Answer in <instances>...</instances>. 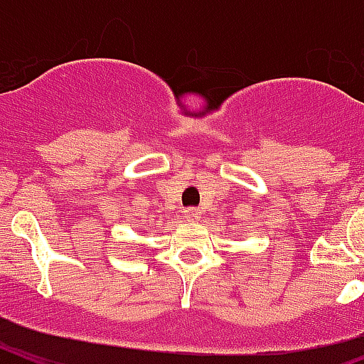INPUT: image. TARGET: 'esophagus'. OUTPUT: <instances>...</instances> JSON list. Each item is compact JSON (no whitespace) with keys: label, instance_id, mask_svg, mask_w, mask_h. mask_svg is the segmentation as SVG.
I'll list each match as a JSON object with an SVG mask.
<instances>
[{"label":"esophagus","instance_id":"obj_1","mask_svg":"<svg viewBox=\"0 0 364 364\" xmlns=\"http://www.w3.org/2000/svg\"><path fill=\"white\" fill-rule=\"evenodd\" d=\"M199 215H201V212H199L196 206H190L185 212V218L188 219V221H196V219H199Z\"/></svg>","mask_w":364,"mask_h":364}]
</instances>
